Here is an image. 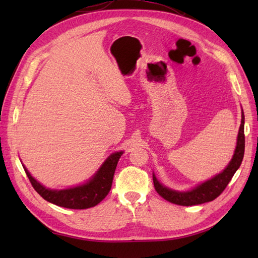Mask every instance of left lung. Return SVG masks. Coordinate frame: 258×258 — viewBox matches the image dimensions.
I'll use <instances>...</instances> for the list:
<instances>
[{
    "label": "left lung",
    "instance_id": "1",
    "mask_svg": "<svg viewBox=\"0 0 258 258\" xmlns=\"http://www.w3.org/2000/svg\"><path fill=\"white\" fill-rule=\"evenodd\" d=\"M244 113H242V123H240L237 145L235 150L234 156L232 161L229 162L228 166L224 169L222 173L216 175L212 179H208L206 182L196 186L194 189L189 191H176L172 190L165 186H163L156 177L153 175V182H154L155 190L161 195L164 200H166L173 204L182 205V206H191L199 205L203 203L212 202L220 196L224 189L226 188L228 183L231 182L232 177L234 176L235 172L237 171L238 167L242 164L245 151V135H244Z\"/></svg>",
    "mask_w": 258,
    "mask_h": 258
}]
</instances>
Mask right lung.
I'll list each match as a JSON object with an SVG mask.
<instances>
[{
    "label": "right lung",
    "instance_id": "right-lung-1",
    "mask_svg": "<svg viewBox=\"0 0 258 258\" xmlns=\"http://www.w3.org/2000/svg\"><path fill=\"white\" fill-rule=\"evenodd\" d=\"M122 154V152H117L109 156L89 183L62 190H53L44 187L31 176L24 166L23 168L33 188L45 201L65 208L85 210V208L96 206L98 203L105 199L108 191L111 190L115 168Z\"/></svg>",
    "mask_w": 258,
    "mask_h": 258
}]
</instances>
